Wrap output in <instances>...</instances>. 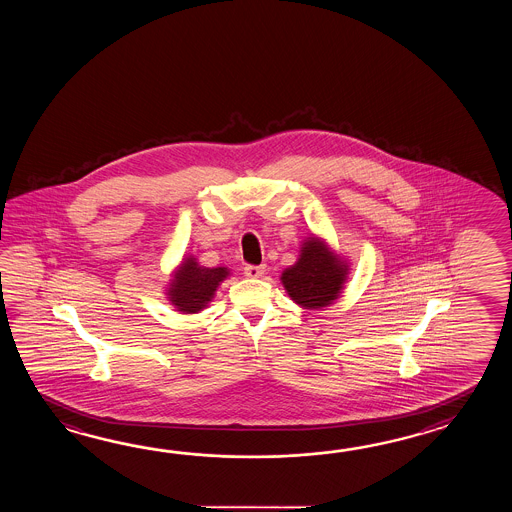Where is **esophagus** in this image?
<instances>
[{"label":"esophagus","instance_id":"1","mask_svg":"<svg viewBox=\"0 0 512 512\" xmlns=\"http://www.w3.org/2000/svg\"><path fill=\"white\" fill-rule=\"evenodd\" d=\"M243 271L249 278H260L261 274L265 272V265H247Z\"/></svg>","mask_w":512,"mask_h":512}]
</instances>
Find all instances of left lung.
Returning <instances> with one entry per match:
<instances>
[{"instance_id": "left-lung-1", "label": "left lung", "mask_w": 512, "mask_h": 512, "mask_svg": "<svg viewBox=\"0 0 512 512\" xmlns=\"http://www.w3.org/2000/svg\"><path fill=\"white\" fill-rule=\"evenodd\" d=\"M348 274V261L331 251L322 238L311 236L304 240L298 260L282 272L280 280L294 304L322 309L340 296Z\"/></svg>"}]
</instances>
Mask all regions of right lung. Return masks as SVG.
Here are the masks:
<instances>
[{"instance_id": "right-lung-1", "label": "right lung", "mask_w": 512, "mask_h": 512, "mask_svg": "<svg viewBox=\"0 0 512 512\" xmlns=\"http://www.w3.org/2000/svg\"><path fill=\"white\" fill-rule=\"evenodd\" d=\"M230 271L227 267H203L194 256H185L172 272V280L166 287V298L175 311L183 315H194L203 311L212 302L223 280Z\"/></svg>"}]
</instances>
